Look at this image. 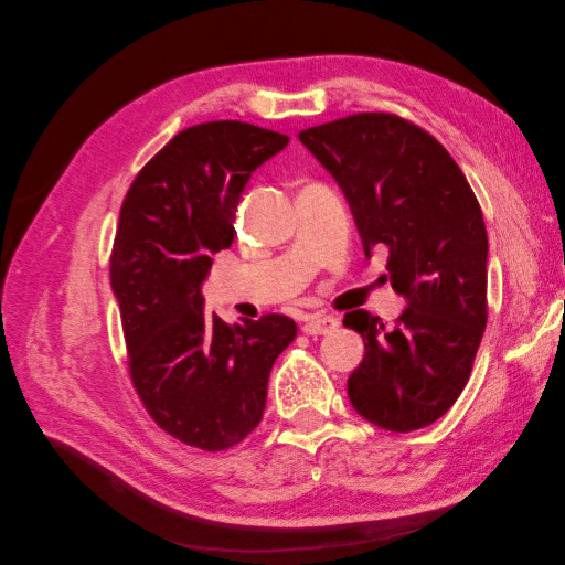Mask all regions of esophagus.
<instances>
[{
    "label": "esophagus",
    "mask_w": 565,
    "mask_h": 565,
    "mask_svg": "<svg viewBox=\"0 0 565 565\" xmlns=\"http://www.w3.org/2000/svg\"><path fill=\"white\" fill-rule=\"evenodd\" d=\"M339 328V320L334 318V316H324V313H316V316H311L309 320L303 322V332L306 334H328V332H332V330H337Z\"/></svg>",
    "instance_id": "obj_1"
}]
</instances>
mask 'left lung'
<instances>
[{"label": "left lung", "mask_w": 565, "mask_h": 565, "mask_svg": "<svg viewBox=\"0 0 565 565\" xmlns=\"http://www.w3.org/2000/svg\"><path fill=\"white\" fill-rule=\"evenodd\" d=\"M334 177L365 254L388 249L407 309L384 328L351 311L365 341L349 377L355 413L386 431L434 424L459 398L488 320V233L467 177L429 131L391 113H358L299 131Z\"/></svg>", "instance_id": "1"}]
</instances>
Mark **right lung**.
<instances>
[{
	"label": "right lung",
	"mask_w": 565,
	"mask_h": 565,
	"mask_svg": "<svg viewBox=\"0 0 565 565\" xmlns=\"http://www.w3.org/2000/svg\"><path fill=\"white\" fill-rule=\"evenodd\" d=\"M287 143L237 119L188 127L136 174L119 210L110 285L131 384L162 431L207 452L256 429L270 367L297 337L292 318L228 324L204 313L202 297L252 172Z\"/></svg>",
	"instance_id": "obj_1"
}]
</instances>
